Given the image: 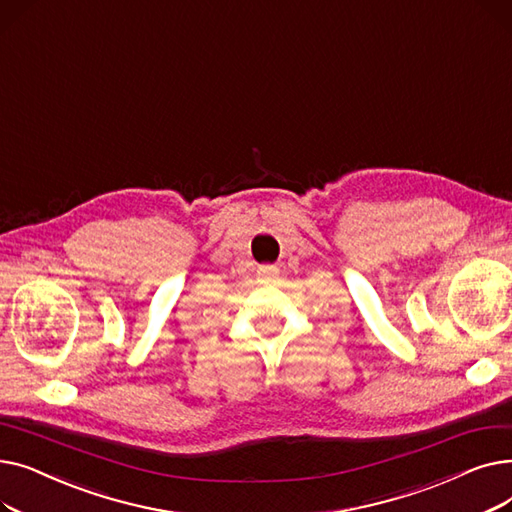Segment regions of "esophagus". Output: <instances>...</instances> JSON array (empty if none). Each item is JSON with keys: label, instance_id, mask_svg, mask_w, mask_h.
<instances>
[{"label": "esophagus", "instance_id": "obj_1", "mask_svg": "<svg viewBox=\"0 0 512 512\" xmlns=\"http://www.w3.org/2000/svg\"><path fill=\"white\" fill-rule=\"evenodd\" d=\"M278 274H280V270L276 265H261L257 270V276L261 282H274L278 278Z\"/></svg>", "mask_w": 512, "mask_h": 512}]
</instances>
